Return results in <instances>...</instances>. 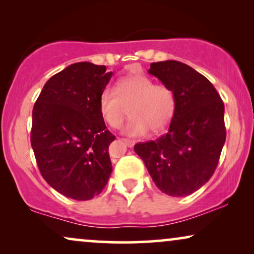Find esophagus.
Segmentation results:
<instances>
[{
  "label": "esophagus",
  "mask_w": 254,
  "mask_h": 254,
  "mask_svg": "<svg viewBox=\"0 0 254 254\" xmlns=\"http://www.w3.org/2000/svg\"><path fill=\"white\" fill-rule=\"evenodd\" d=\"M123 142H124L125 144L127 145L128 148L134 147V144H135V141H133V140H129V138H123Z\"/></svg>",
  "instance_id": "34e87169"
}]
</instances>
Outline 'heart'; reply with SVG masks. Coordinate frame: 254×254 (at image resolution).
<instances>
[{
    "label": "heart",
    "mask_w": 254,
    "mask_h": 254,
    "mask_svg": "<svg viewBox=\"0 0 254 254\" xmlns=\"http://www.w3.org/2000/svg\"><path fill=\"white\" fill-rule=\"evenodd\" d=\"M127 109L130 119L125 131L128 135L141 136L148 129L158 133L175 114V93L168 85L155 84L144 75L127 76L117 82L114 91L103 90L99 111L110 127L118 128L126 118Z\"/></svg>",
    "instance_id": "obj_1"
}]
</instances>
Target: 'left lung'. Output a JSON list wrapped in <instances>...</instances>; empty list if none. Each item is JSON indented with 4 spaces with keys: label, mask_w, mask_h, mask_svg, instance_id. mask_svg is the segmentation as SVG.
<instances>
[{
    "label": "left lung",
    "mask_w": 254,
    "mask_h": 254,
    "mask_svg": "<svg viewBox=\"0 0 254 254\" xmlns=\"http://www.w3.org/2000/svg\"><path fill=\"white\" fill-rule=\"evenodd\" d=\"M148 72L175 93L176 110L169 131L134 150L155 185L171 196L190 195L211 178L227 131L224 104L214 85L183 62H154Z\"/></svg>",
    "instance_id": "obj_1"
}]
</instances>
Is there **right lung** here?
<instances>
[{
  "label": "right lung",
  "mask_w": 254,
  "mask_h": 254,
  "mask_svg": "<svg viewBox=\"0 0 254 254\" xmlns=\"http://www.w3.org/2000/svg\"><path fill=\"white\" fill-rule=\"evenodd\" d=\"M112 77L105 65L77 62L52 76L33 106L31 145L43 178L62 195L85 201L112 172L99 96Z\"/></svg>",
  "instance_id": "right-lung-1"
}]
</instances>
